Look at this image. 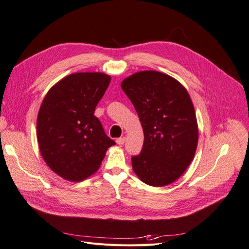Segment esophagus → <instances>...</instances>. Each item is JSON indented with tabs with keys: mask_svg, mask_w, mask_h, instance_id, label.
Here are the masks:
<instances>
[{
	"mask_svg": "<svg viewBox=\"0 0 249 249\" xmlns=\"http://www.w3.org/2000/svg\"><path fill=\"white\" fill-rule=\"evenodd\" d=\"M116 142L118 143V145H120V146L124 145V142H125V138L123 136V138H119V139H117V140H116Z\"/></svg>",
	"mask_w": 249,
	"mask_h": 249,
	"instance_id": "esophagus-1",
	"label": "esophagus"
}]
</instances>
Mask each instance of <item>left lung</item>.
Masks as SVG:
<instances>
[{"mask_svg": "<svg viewBox=\"0 0 249 249\" xmlns=\"http://www.w3.org/2000/svg\"><path fill=\"white\" fill-rule=\"evenodd\" d=\"M122 90L143 130L141 153L131 157L136 176L150 186H165L186 171L195 157L198 130L190 96L178 81L158 71L125 78Z\"/></svg>", "mask_w": 249, "mask_h": 249, "instance_id": "obj_1", "label": "left lung"}]
</instances>
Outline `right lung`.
<instances>
[{"label": "right lung", "mask_w": 249, "mask_h": 249, "mask_svg": "<svg viewBox=\"0 0 249 249\" xmlns=\"http://www.w3.org/2000/svg\"><path fill=\"white\" fill-rule=\"evenodd\" d=\"M110 76L79 72L61 79L47 92L37 118L39 149L46 164L68 181H82L98 170L115 145L94 116Z\"/></svg>", "instance_id": "add662e5"}]
</instances>
